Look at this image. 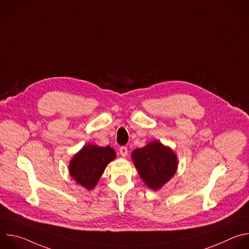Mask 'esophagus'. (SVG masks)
<instances>
[{"mask_svg":"<svg viewBox=\"0 0 249 249\" xmlns=\"http://www.w3.org/2000/svg\"><path fill=\"white\" fill-rule=\"evenodd\" d=\"M119 152H120L121 156H122L123 158H125V157L127 156V154H128V149H127V147L123 146V147H121V148L119 149Z\"/></svg>","mask_w":249,"mask_h":249,"instance_id":"34e87169","label":"esophagus"}]
</instances>
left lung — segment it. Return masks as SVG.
Wrapping results in <instances>:
<instances>
[{"label": "left lung", "instance_id": "1", "mask_svg": "<svg viewBox=\"0 0 249 249\" xmlns=\"http://www.w3.org/2000/svg\"><path fill=\"white\" fill-rule=\"evenodd\" d=\"M131 157L141 178L153 190L161 188L177 169L176 155L160 141L150 142L147 146L134 150Z\"/></svg>", "mask_w": 249, "mask_h": 249}]
</instances>
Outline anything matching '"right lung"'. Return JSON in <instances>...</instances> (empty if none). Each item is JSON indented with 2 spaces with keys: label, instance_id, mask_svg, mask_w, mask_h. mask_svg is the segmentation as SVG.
I'll return each mask as SVG.
<instances>
[{
  "label": "right lung",
  "instance_id": "right-lung-1",
  "mask_svg": "<svg viewBox=\"0 0 249 249\" xmlns=\"http://www.w3.org/2000/svg\"><path fill=\"white\" fill-rule=\"evenodd\" d=\"M116 158L109 146L86 145L70 161L69 172L75 181L88 190L93 189L106 165Z\"/></svg>",
  "mask_w": 249,
  "mask_h": 249
}]
</instances>
